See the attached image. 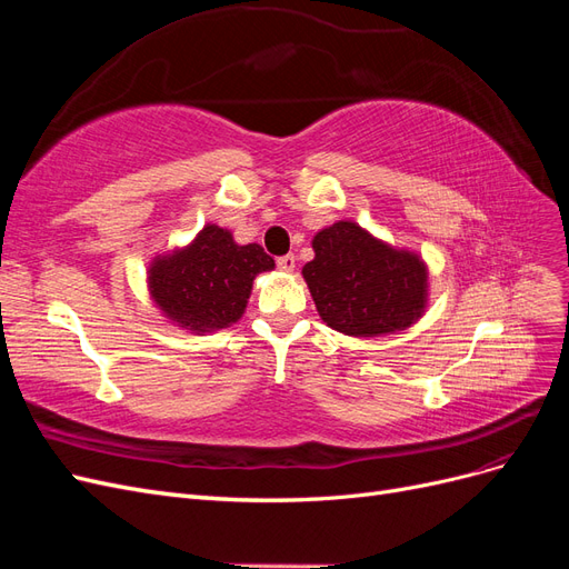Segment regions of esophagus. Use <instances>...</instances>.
Returning a JSON list of instances; mask_svg holds the SVG:
<instances>
[{"label":"esophagus","mask_w":569,"mask_h":569,"mask_svg":"<svg viewBox=\"0 0 569 569\" xmlns=\"http://www.w3.org/2000/svg\"><path fill=\"white\" fill-rule=\"evenodd\" d=\"M278 268H280L282 272H291V270L297 268V258L291 256V253H287V256H280V258H278Z\"/></svg>","instance_id":"1"}]
</instances>
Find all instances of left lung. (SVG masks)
I'll use <instances>...</instances> for the list:
<instances>
[{
  "mask_svg": "<svg viewBox=\"0 0 569 569\" xmlns=\"http://www.w3.org/2000/svg\"><path fill=\"white\" fill-rule=\"evenodd\" d=\"M301 270L320 320L347 337H385L416 325L429 303V268L418 251L393 247L353 220L316 232Z\"/></svg>",
  "mask_w": 569,
  "mask_h": 569,
  "instance_id": "left-lung-1",
  "label": "left lung"
}]
</instances>
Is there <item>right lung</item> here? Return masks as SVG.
Wrapping results in <instances>:
<instances>
[{
	"instance_id": "add662e5",
	"label": "right lung",
	"mask_w": 569,
	"mask_h": 569,
	"mask_svg": "<svg viewBox=\"0 0 569 569\" xmlns=\"http://www.w3.org/2000/svg\"><path fill=\"white\" fill-rule=\"evenodd\" d=\"M270 270L274 261L263 247L237 244L228 228L206 222L189 244L151 258L147 289L166 322L209 335L244 316L256 274Z\"/></svg>"
}]
</instances>
